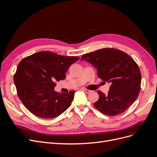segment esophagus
<instances>
[{
	"mask_svg": "<svg viewBox=\"0 0 157 157\" xmlns=\"http://www.w3.org/2000/svg\"><path fill=\"white\" fill-rule=\"evenodd\" d=\"M82 90L84 91L86 93H91V92L92 91L89 90V89H86V88H82Z\"/></svg>",
	"mask_w": 157,
	"mask_h": 157,
	"instance_id": "34e87169",
	"label": "esophagus"
}]
</instances>
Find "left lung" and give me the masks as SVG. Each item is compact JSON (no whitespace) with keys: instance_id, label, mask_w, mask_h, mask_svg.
Segmentation results:
<instances>
[{"instance_id":"1","label":"left lung","mask_w":157,"mask_h":157,"mask_svg":"<svg viewBox=\"0 0 157 157\" xmlns=\"http://www.w3.org/2000/svg\"><path fill=\"white\" fill-rule=\"evenodd\" d=\"M83 60L95 67L100 78L110 83L108 94L98 91L99 99L94 103L101 113L110 116L120 114L135 101L140 90L141 73L129 55L106 48L83 55Z\"/></svg>"}]
</instances>
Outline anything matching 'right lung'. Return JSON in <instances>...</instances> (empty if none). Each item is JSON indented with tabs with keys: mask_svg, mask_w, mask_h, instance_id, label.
Returning <instances> with one entry per match:
<instances>
[{
	"mask_svg": "<svg viewBox=\"0 0 157 157\" xmlns=\"http://www.w3.org/2000/svg\"><path fill=\"white\" fill-rule=\"evenodd\" d=\"M78 59L50 51L37 52L22 59L14 75V83L27 110L43 119L63 113L70 106L75 91L58 93L54 90L56 82L64 80L70 65Z\"/></svg>",
	"mask_w": 157,
	"mask_h": 157,
	"instance_id": "1",
	"label": "right lung"
}]
</instances>
